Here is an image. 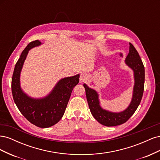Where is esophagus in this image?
<instances>
[{"label":"esophagus","instance_id":"34e87169","mask_svg":"<svg viewBox=\"0 0 160 160\" xmlns=\"http://www.w3.org/2000/svg\"><path fill=\"white\" fill-rule=\"evenodd\" d=\"M88 79V76L87 74L82 73L80 75V78H79L80 83H85V82H86Z\"/></svg>","mask_w":160,"mask_h":160}]
</instances>
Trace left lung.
Masks as SVG:
<instances>
[{
	"label": "left lung",
	"mask_w": 160,
	"mask_h": 160,
	"mask_svg": "<svg viewBox=\"0 0 160 160\" xmlns=\"http://www.w3.org/2000/svg\"><path fill=\"white\" fill-rule=\"evenodd\" d=\"M125 63L133 71L134 78L132 98L125 110L120 112H112L103 109L100 105L98 92L89 88L85 83L83 84L91 114L98 122L105 126H116L126 122L135 113L141 102L144 89L145 69L139 53L131 43Z\"/></svg>",
	"instance_id": "8db88e82"
}]
</instances>
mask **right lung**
<instances>
[{"label": "right lung", "instance_id": "right-lung-1", "mask_svg": "<svg viewBox=\"0 0 160 160\" xmlns=\"http://www.w3.org/2000/svg\"><path fill=\"white\" fill-rule=\"evenodd\" d=\"M42 44L31 42L22 52L14 67L11 89L14 103L28 122L38 128H47L59 122L64 115L74 87L79 83V75L65 77L57 82L50 93L41 98H34L24 92L21 86V72L31 49Z\"/></svg>", "mask_w": 160, "mask_h": 160}]
</instances>
